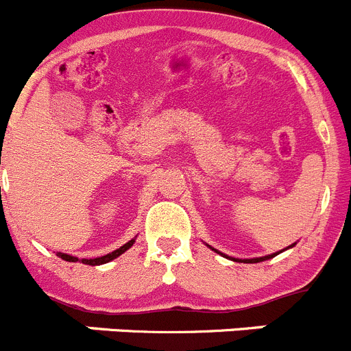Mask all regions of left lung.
<instances>
[{"instance_id":"left-lung-1","label":"left lung","mask_w":351,"mask_h":351,"mask_svg":"<svg viewBox=\"0 0 351 351\" xmlns=\"http://www.w3.org/2000/svg\"><path fill=\"white\" fill-rule=\"evenodd\" d=\"M209 247V250L211 251H215V253H218V254H221V256L223 258H228V260H232V261H239V263H261V261H267V260H270V258H274V256H277V254H280L282 253V251H286V250H291V247H294V245H296V242H294V244H291V245H287L286 250H282V251H279V253H274V254H267V256H260V258H245V260H241V258H234V256H227V254L225 253H220V251L218 250H215V247H213V245H209V244H206Z\"/></svg>"}]
</instances>
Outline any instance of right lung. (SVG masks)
Returning <instances> with one entry per match:
<instances>
[{
	"label": "right lung",
	"mask_w": 351,
	"mask_h": 351,
	"mask_svg": "<svg viewBox=\"0 0 351 351\" xmlns=\"http://www.w3.org/2000/svg\"><path fill=\"white\" fill-rule=\"evenodd\" d=\"M136 239V237H135ZM135 239H131V241H128L126 244H123L119 247V250L112 251V253L106 254V256H98V258H77V256H71V254H65V253H57L58 258H62V260L65 261H71V263H76V261H80V263H84V265H91V267H98V265H104V263H109V261L116 260L117 256H121L123 253H126L128 250H130L131 245L135 244Z\"/></svg>",
	"instance_id": "add662e5"
}]
</instances>
